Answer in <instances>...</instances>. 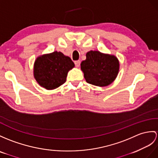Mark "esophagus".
<instances>
[{
    "mask_svg": "<svg viewBox=\"0 0 158 158\" xmlns=\"http://www.w3.org/2000/svg\"><path fill=\"white\" fill-rule=\"evenodd\" d=\"M74 64H75V65H76V67L78 68V67L80 66V60L75 61H74Z\"/></svg>",
    "mask_w": 158,
    "mask_h": 158,
    "instance_id": "esophagus-1",
    "label": "esophagus"
}]
</instances>
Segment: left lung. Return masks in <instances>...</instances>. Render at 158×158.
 I'll list each match as a JSON object with an SVG mask.
<instances>
[{
    "instance_id": "1",
    "label": "left lung",
    "mask_w": 158,
    "mask_h": 158,
    "mask_svg": "<svg viewBox=\"0 0 158 158\" xmlns=\"http://www.w3.org/2000/svg\"><path fill=\"white\" fill-rule=\"evenodd\" d=\"M80 68L86 82L97 86H106L116 79L119 71V61L114 55L99 51L88 52Z\"/></svg>"
}]
</instances>
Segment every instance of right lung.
<instances>
[{"mask_svg": "<svg viewBox=\"0 0 158 158\" xmlns=\"http://www.w3.org/2000/svg\"><path fill=\"white\" fill-rule=\"evenodd\" d=\"M74 66L70 57L56 51L37 57L33 66V76L40 86L53 90L66 82L68 72Z\"/></svg>", "mask_w": 158, "mask_h": 158, "instance_id": "obj_1", "label": "right lung"}]
</instances>
